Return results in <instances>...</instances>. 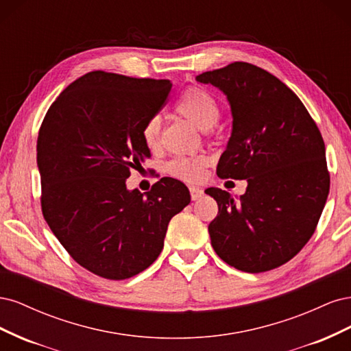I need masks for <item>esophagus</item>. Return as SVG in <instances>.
I'll return each mask as SVG.
<instances>
[{
  "instance_id": "obj_1",
  "label": "esophagus",
  "mask_w": 351,
  "mask_h": 351,
  "mask_svg": "<svg viewBox=\"0 0 351 351\" xmlns=\"http://www.w3.org/2000/svg\"><path fill=\"white\" fill-rule=\"evenodd\" d=\"M189 192H190V197H192V200H197L199 197L204 196V190L199 187H195V186H190Z\"/></svg>"
}]
</instances>
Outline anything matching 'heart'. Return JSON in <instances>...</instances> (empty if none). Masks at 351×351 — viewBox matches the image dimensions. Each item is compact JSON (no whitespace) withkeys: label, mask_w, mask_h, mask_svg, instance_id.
I'll return each mask as SVG.
<instances>
[{"label":"heart","mask_w":351,"mask_h":351,"mask_svg":"<svg viewBox=\"0 0 351 351\" xmlns=\"http://www.w3.org/2000/svg\"><path fill=\"white\" fill-rule=\"evenodd\" d=\"M177 112L186 120L195 124L200 130H209L219 119V108L217 101L210 95L199 88L187 89L177 104ZM161 133V119L158 115L151 117L142 127V137L149 147L158 145ZM206 159L204 156L196 158H176L167 165V173L183 182H199L204 176Z\"/></svg>","instance_id":"heart-1"}]
</instances>
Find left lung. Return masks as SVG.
Here are the masks:
<instances>
[{"instance_id": "left-lung-1", "label": "left lung", "mask_w": 351, "mask_h": 351, "mask_svg": "<svg viewBox=\"0 0 351 351\" xmlns=\"http://www.w3.org/2000/svg\"><path fill=\"white\" fill-rule=\"evenodd\" d=\"M196 80L221 89L231 107L218 177L247 180L237 202L227 190H205L218 204L212 247L239 271L278 268L309 241L329 193L321 132L299 97L261 67L236 61Z\"/></svg>"}]
</instances>
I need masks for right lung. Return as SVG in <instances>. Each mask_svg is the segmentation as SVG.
<instances>
[{"label": "right lung", "mask_w": 351, "mask_h": 351, "mask_svg": "<svg viewBox=\"0 0 351 351\" xmlns=\"http://www.w3.org/2000/svg\"><path fill=\"white\" fill-rule=\"evenodd\" d=\"M171 88L169 80L90 71L60 93L42 121V214L70 256L98 277L125 280L149 268L169 219L190 204L189 189L171 177L146 193L125 187L151 156L142 127Z\"/></svg>", "instance_id": "add662e5"}]
</instances>
